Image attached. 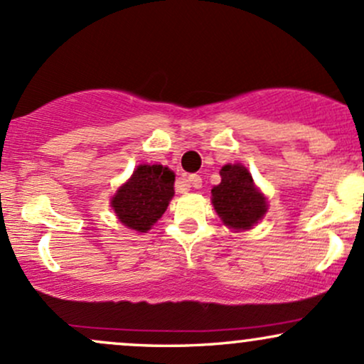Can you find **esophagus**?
Listing matches in <instances>:
<instances>
[{
  "instance_id": "34e87169",
  "label": "esophagus",
  "mask_w": 364,
  "mask_h": 364,
  "mask_svg": "<svg viewBox=\"0 0 364 364\" xmlns=\"http://www.w3.org/2000/svg\"><path fill=\"white\" fill-rule=\"evenodd\" d=\"M186 183H188V185L193 186V188H200V186H202V176H198V174H190V176H188V179H186Z\"/></svg>"
}]
</instances>
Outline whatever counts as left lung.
Masks as SVG:
<instances>
[{"mask_svg":"<svg viewBox=\"0 0 364 364\" xmlns=\"http://www.w3.org/2000/svg\"><path fill=\"white\" fill-rule=\"evenodd\" d=\"M212 203L224 225L235 231L252 229L269 208L252 174L241 164H225L220 169V183L212 188Z\"/></svg>","mask_w":364,"mask_h":364,"instance_id":"8db88e82","label":"left lung"}]
</instances>
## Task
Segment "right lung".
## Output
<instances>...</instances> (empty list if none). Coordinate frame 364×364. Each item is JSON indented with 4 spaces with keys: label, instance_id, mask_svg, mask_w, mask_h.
<instances>
[{
    "label": "right lung",
    "instance_id": "1",
    "mask_svg": "<svg viewBox=\"0 0 364 364\" xmlns=\"http://www.w3.org/2000/svg\"><path fill=\"white\" fill-rule=\"evenodd\" d=\"M174 196V173L161 164H141L119 186L111 207L128 229L147 232L161 219Z\"/></svg>",
    "mask_w": 364,
    "mask_h": 364
}]
</instances>
